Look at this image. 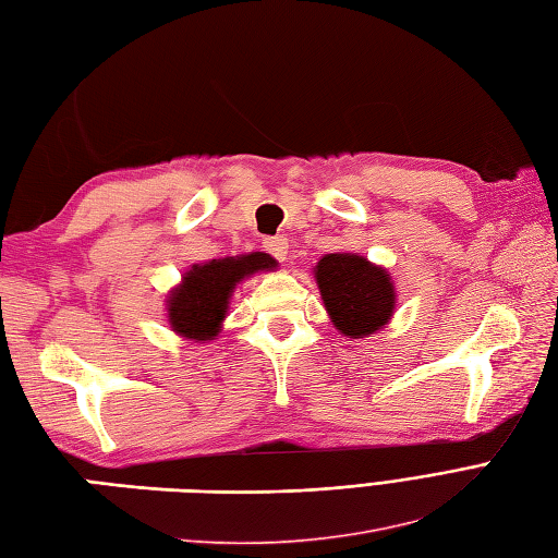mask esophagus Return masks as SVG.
I'll use <instances>...</instances> for the list:
<instances>
[{"label":"esophagus","mask_w":558,"mask_h":558,"mask_svg":"<svg viewBox=\"0 0 558 558\" xmlns=\"http://www.w3.org/2000/svg\"><path fill=\"white\" fill-rule=\"evenodd\" d=\"M265 251L275 257V259H279V263H283V259H287V255H289V239H283V236H269V239H265Z\"/></svg>","instance_id":"1"}]
</instances>
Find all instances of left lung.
I'll return each mask as SVG.
<instances>
[{
	"instance_id": "obj_1",
	"label": "left lung",
	"mask_w": 558,
	"mask_h": 558,
	"mask_svg": "<svg viewBox=\"0 0 558 558\" xmlns=\"http://www.w3.org/2000/svg\"><path fill=\"white\" fill-rule=\"evenodd\" d=\"M315 279L327 313L341 333L363 339L387 325L393 313V287L387 271L351 253L325 255Z\"/></svg>"
}]
</instances>
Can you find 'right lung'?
<instances>
[{
    "label": "right lung",
    "mask_w": 558,
    "mask_h": 558,
    "mask_svg": "<svg viewBox=\"0 0 558 558\" xmlns=\"http://www.w3.org/2000/svg\"><path fill=\"white\" fill-rule=\"evenodd\" d=\"M277 267L267 253L213 259L195 265L183 277L181 287L169 295V322L185 339L207 341L217 337L221 319L227 315L229 295L236 283L255 271Z\"/></svg>",
    "instance_id": "1"
}]
</instances>
